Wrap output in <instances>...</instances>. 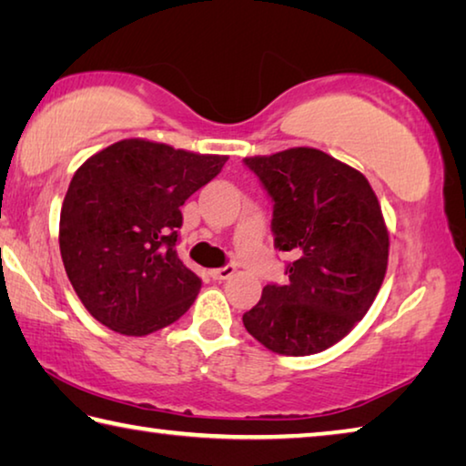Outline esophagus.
<instances>
[{"instance_id": "34e87169", "label": "esophagus", "mask_w": 466, "mask_h": 466, "mask_svg": "<svg viewBox=\"0 0 466 466\" xmlns=\"http://www.w3.org/2000/svg\"><path fill=\"white\" fill-rule=\"evenodd\" d=\"M236 273V267L234 265H226V267H219V269L211 271V278L222 281V279H230L232 275Z\"/></svg>"}]
</instances>
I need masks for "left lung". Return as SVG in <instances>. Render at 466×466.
I'll return each mask as SVG.
<instances>
[{
	"mask_svg": "<svg viewBox=\"0 0 466 466\" xmlns=\"http://www.w3.org/2000/svg\"><path fill=\"white\" fill-rule=\"evenodd\" d=\"M273 199L275 248L288 250L286 286L263 288L244 312L248 333L279 356H312L364 319L389 265V230L360 170L320 149L244 157Z\"/></svg>",
	"mask_w": 466,
	"mask_h": 466,
	"instance_id": "1",
	"label": "left lung"
}]
</instances>
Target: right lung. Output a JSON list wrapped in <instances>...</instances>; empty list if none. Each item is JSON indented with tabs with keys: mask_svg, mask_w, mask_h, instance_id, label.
<instances>
[{
	"mask_svg": "<svg viewBox=\"0 0 466 466\" xmlns=\"http://www.w3.org/2000/svg\"><path fill=\"white\" fill-rule=\"evenodd\" d=\"M226 160L123 139L76 170L61 208L59 248L94 319L121 335L144 337L191 309L201 279L177 255L180 205Z\"/></svg>",
	"mask_w": 466,
	"mask_h": 466,
	"instance_id": "obj_1",
	"label": "right lung"
}]
</instances>
